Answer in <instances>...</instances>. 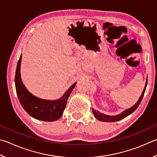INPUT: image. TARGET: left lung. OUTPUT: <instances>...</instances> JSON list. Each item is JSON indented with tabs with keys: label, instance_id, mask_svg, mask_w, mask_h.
<instances>
[{
	"label": "left lung",
	"instance_id": "8db88e82",
	"mask_svg": "<svg viewBox=\"0 0 157 157\" xmlns=\"http://www.w3.org/2000/svg\"><path fill=\"white\" fill-rule=\"evenodd\" d=\"M147 79H146V83H145V88H144V89H143V91L142 94H141V95L140 96L139 100L137 101V102L136 103V104H135L134 106H132V107L127 109L124 110V111H123V112L121 113L120 114H118V115H116V116L106 115V114L100 113V111H95V110L94 109H93V113H94V116L98 119V120H99L100 121L111 122V123H112V122L118 121L120 120H122V119L124 118L125 117L130 115V114H131L132 113L134 112V111L136 109L137 107L139 106L140 103V102H141V100H142L143 98V95H144L146 86H147Z\"/></svg>",
	"mask_w": 157,
	"mask_h": 157
}]
</instances>
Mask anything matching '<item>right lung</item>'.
Wrapping results in <instances>:
<instances>
[{
    "mask_svg": "<svg viewBox=\"0 0 157 157\" xmlns=\"http://www.w3.org/2000/svg\"><path fill=\"white\" fill-rule=\"evenodd\" d=\"M21 58L22 55L18 62L15 75L16 90L21 106L29 115L37 120L48 122L58 120L62 116L68 98L75 86L76 82L59 99L50 100L39 98L32 94L23 83L21 77Z\"/></svg>",
    "mask_w": 157,
    "mask_h": 157,
    "instance_id": "obj_1",
    "label": "right lung"
}]
</instances>
